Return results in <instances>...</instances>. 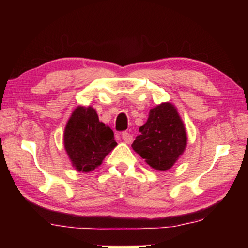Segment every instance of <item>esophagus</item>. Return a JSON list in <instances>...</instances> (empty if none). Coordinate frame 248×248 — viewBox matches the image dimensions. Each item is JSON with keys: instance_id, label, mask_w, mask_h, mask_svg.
<instances>
[{"instance_id": "obj_1", "label": "esophagus", "mask_w": 248, "mask_h": 248, "mask_svg": "<svg viewBox=\"0 0 248 248\" xmlns=\"http://www.w3.org/2000/svg\"><path fill=\"white\" fill-rule=\"evenodd\" d=\"M122 139H123V141L125 143H131L132 140H133V137H132L131 133H128V132H123L122 133Z\"/></svg>"}]
</instances>
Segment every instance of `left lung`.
Instances as JSON below:
<instances>
[{
  "instance_id": "left-lung-1",
  "label": "left lung",
  "mask_w": 248,
  "mask_h": 248,
  "mask_svg": "<svg viewBox=\"0 0 248 248\" xmlns=\"http://www.w3.org/2000/svg\"><path fill=\"white\" fill-rule=\"evenodd\" d=\"M140 132L132 148L155 170L170 169L187 145L184 122L170 103H161L151 108Z\"/></svg>"
}]
</instances>
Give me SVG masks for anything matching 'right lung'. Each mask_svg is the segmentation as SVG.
<instances>
[{
	"label": "right lung",
	"mask_w": 248,
	"mask_h": 248,
	"mask_svg": "<svg viewBox=\"0 0 248 248\" xmlns=\"http://www.w3.org/2000/svg\"><path fill=\"white\" fill-rule=\"evenodd\" d=\"M64 149L77 171L90 172L99 167L116 147L114 132L99 122L93 107L78 106L64 128Z\"/></svg>",
	"instance_id": "add662e5"
}]
</instances>
